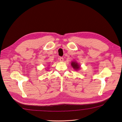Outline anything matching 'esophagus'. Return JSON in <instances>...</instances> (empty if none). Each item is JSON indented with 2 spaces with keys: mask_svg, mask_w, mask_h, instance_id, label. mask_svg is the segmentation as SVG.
Wrapping results in <instances>:
<instances>
[{
  "mask_svg": "<svg viewBox=\"0 0 122 122\" xmlns=\"http://www.w3.org/2000/svg\"><path fill=\"white\" fill-rule=\"evenodd\" d=\"M59 60L60 62H63V58L62 57H60V58H59Z\"/></svg>",
  "mask_w": 122,
  "mask_h": 122,
  "instance_id": "34e87169",
  "label": "esophagus"
}]
</instances>
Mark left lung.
I'll list each match as a JSON object with an SVG mask.
<instances>
[{"mask_svg": "<svg viewBox=\"0 0 122 122\" xmlns=\"http://www.w3.org/2000/svg\"><path fill=\"white\" fill-rule=\"evenodd\" d=\"M71 66L73 67V68L75 70H78L80 68V66L79 64L78 63H77L76 61H72L71 62Z\"/></svg>", "mask_w": 122, "mask_h": 122, "instance_id": "8db88e82", "label": "left lung"}]
</instances>
